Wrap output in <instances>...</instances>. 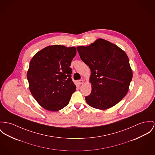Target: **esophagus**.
I'll return each instance as SVG.
<instances>
[{
	"instance_id": "obj_1",
	"label": "esophagus",
	"mask_w": 155,
	"mask_h": 155,
	"mask_svg": "<svg viewBox=\"0 0 155 155\" xmlns=\"http://www.w3.org/2000/svg\"><path fill=\"white\" fill-rule=\"evenodd\" d=\"M84 80H79L78 81V83L80 84V85H82V84H83L84 83Z\"/></svg>"
}]
</instances>
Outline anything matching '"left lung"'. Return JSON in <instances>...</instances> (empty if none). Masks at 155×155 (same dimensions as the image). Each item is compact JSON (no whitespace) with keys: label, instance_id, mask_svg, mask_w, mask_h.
Instances as JSON below:
<instances>
[{"label":"left lung","instance_id":"8db88e82","mask_svg":"<svg viewBox=\"0 0 155 155\" xmlns=\"http://www.w3.org/2000/svg\"><path fill=\"white\" fill-rule=\"evenodd\" d=\"M80 58L90 68L91 94L85 97L91 107L104 110L113 107L127 94L133 72L126 52L117 45L97 39L77 47Z\"/></svg>","mask_w":155,"mask_h":155}]
</instances>
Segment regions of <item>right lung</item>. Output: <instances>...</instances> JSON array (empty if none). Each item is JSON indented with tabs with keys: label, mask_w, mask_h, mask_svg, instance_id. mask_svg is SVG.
Masks as SVG:
<instances>
[{
	"label": "right lung",
	"mask_w": 155,
	"mask_h": 155,
	"mask_svg": "<svg viewBox=\"0 0 155 155\" xmlns=\"http://www.w3.org/2000/svg\"><path fill=\"white\" fill-rule=\"evenodd\" d=\"M76 53L74 47L54 45L42 49L32 58L27 71L29 88L44 108L57 111L69 103L76 90L70 67Z\"/></svg>",
	"instance_id": "1"
}]
</instances>
